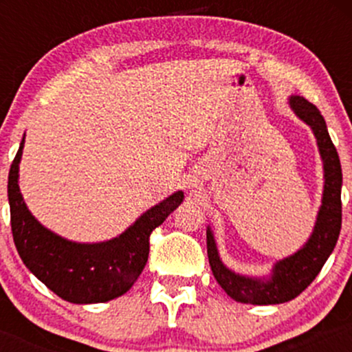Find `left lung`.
I'll list each match as a JSON object with an SVG mask.
<instances>
[{
    "instance_id": "8db88e82",
    "label": "left lung",
    "mask_w": 352,
    "mask_h": 352,
    "mask_svg": "<svg viewBox=\"0 0 352 352\" xmlns=\"http://www.w3.org/2000/svg\"><path fill=\"white\" fill-rule=\"evenodd\" d=\"M293 111L300 119L311 125L318 139L319 152L324 164V193L319 210L316 227L311 238L298 253L276 263L270 281L252 280L232 273L223 266L217 253L215 240L207 230V253L213 276L230 298L246 305H280L305 292L324 266L331 252L336 246L341 232L342 172L336 147L331 140L324 117L319 109L300 96L289 99Z\"/></svg>"
}]
</instances>
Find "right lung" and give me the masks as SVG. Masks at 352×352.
Wrapping results in <instances>:
<instances>
[{"instance_id": "1", "label": "right lung", "mask_w": 352, "mask_h": 352, "mask_svg": "<svg viewBox=\"0 0 352 352\" xmlns=\"http://www.w3.org/2000/svg\"><path fill=\"white\" fill-rule=\"evenodd\" d=\"M24 137L8 177L11 232L24 265L59 298L87 305L104 302L129 292L148 258L152 232L184 200L173 195L145 212L131 228L106 243L80 245L50 232L31 215L18 187V165Z\"/></svg>"}]
</instances>
